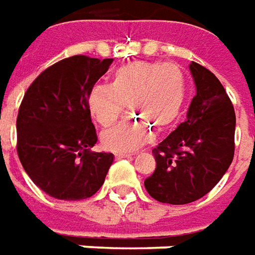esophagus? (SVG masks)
Segmentation results:
<instances>
[{
	"label": "esophagus",
	"mask_w": 255,
	"mask_h": 255,
	"mask_svg": "<svg viewBox=\"0 0 255 255\" xmlns=\"http://www.w3.org/2000/svg\"><path fill=\"white\" fill-rule=\"evenodd\" d=\"M129 157H130L129 154H124V152H117V154H115V158H117V159H122V158H129Z\"/></svg>",
	"instance_id": "34e87169"
}]
</instances>
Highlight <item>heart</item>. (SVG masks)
Here are the masks:
<instances>
[{
    "instance_id": "1",
    "label": "heart",
    "mask_w": 255,
    "mask_h": 255,
    "mask_svg": "<svg viewBox=\"0 0 255 255\" xmlns=\"http://www.w3.org/2000/svg\"><path fill=\"white\" fill-rule=\"evenodd\" d=\"M186 77L172 62L134 61L118 68L110 84H96L87 96L93 118L110 128L130 107L133 119L108 129L101 136L103 147L114 152H131L154 138V128L168 129L182 111Z\"/></svg>"
}]
</instances>
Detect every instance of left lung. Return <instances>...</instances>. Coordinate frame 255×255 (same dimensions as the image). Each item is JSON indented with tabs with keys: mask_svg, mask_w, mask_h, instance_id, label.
I'll use <instances>...</instances> for the list:
<instances>
[{
	"mask_svg": "<svg viewBox=\"0 0 255 255\" xmlns=\"http://www.w3.org/2000/svg\"><path fill=\"white\" fill-rule=\"evenodd\" d=\"M196 84L186 121L152 150L155 171L144 180L151 197L166 204H189L204 197L231 166L236 115L218 77L191 62Z\"/></svg>",
	"mask_w": 255,
	"mask_h": 255,
	"instance_id": "left-lung-1",
	"label": "left lung"
}]
</instances>
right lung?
Segmentation results:
<instances>
[{"mask_svg":"<svg viewBox=\"0 0 255 255\" xmlns=\"http://www.w3.org/2000/svg\"><path fill=\"white\" fill-rule=\"evenodd\" d=\"M112 58H65L41 72L24 93L17 112V155L44 193L76 201L96 194L114 162L97 143L87 96Z\"/></svg>","mask_w":255,"mask_h":255,"instance_id":"right-lung-1","label":"right lung"}]
</instances>
